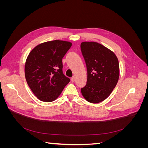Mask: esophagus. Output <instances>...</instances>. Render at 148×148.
<instances>
[{
	"mask_svg": "<svg viewBox=\"0 0 148 148\" xmlns=\"http://www.w3.org/2000/svg\"><path fill=\"white\" fill-rule=\"evenodd\" d=\"M71 82H75V77H73L72 78H71Z\"/></svg>",
	"mask_w": 148,
	"mask_h": 148,
	"instance_id": "obj_1",
	"label": "esophagus"
}]
</instances>
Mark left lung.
Wrapping results in <instances>:
<instances>
[{"label":"left lung","mask_w":148,"mask_h":148,"mask_svg":"<svg viewBox=\"0 0 148 148\" xmlns=\"http://www.w3.org/2000/svg\"><path fill=\"white\" fill-rule=\"evenodd\" d=\"M80 47L88 73L86 86L81 89L82 95L89 102H101L108 97L118 82V59L97 42H83Z\"/></svg>","instance_id":"1"}]
</instances>
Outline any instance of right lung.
<instances>
[{
    "label": "right lung",
    "instance_id": "right-lung-1",
    "mask_svg": "<svg viewBox=\"0 0 148 148\" xmlns=\"http://www.w3.org/2000/svg\"><path fill=\"white\" fill-rule=\"evenodd\" d=\"M71 46L70 42L55 40L39 44L29 53L25 66V78L39 100H56L70 82L63 73L62 59Z\"/></svg>",
    "mask_w": 148,
    "mask_h": 148
}]
</instances>
